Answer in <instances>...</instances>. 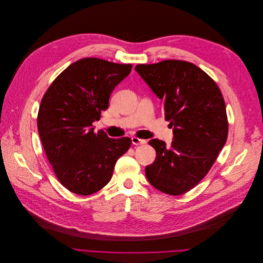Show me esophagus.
Here are the masks:
<instances>
[{
	"label": "esophagus",
	"instance_id": "esophagus-1",
	"mask_svg": "<svg viewBox=\"0 0 263 263\" xmlns=\"http://www.w3.org/2000/svg\"><path fill=\"white\" fill-rule=\"evenodd\" d=\"M146 141L144 139H139V138H136V137H133L132 138V143L135 145H139V144H144Z\"/></svg>",
	"mask_w": 263,
	"mask_h": 263
}]
</instances>
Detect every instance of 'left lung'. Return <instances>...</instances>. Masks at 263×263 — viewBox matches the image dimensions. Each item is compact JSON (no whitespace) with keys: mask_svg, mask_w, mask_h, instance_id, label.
Returning <instances> with one entry per match:
<instances>
[{"mask_svg":"<svg viewBox=\"0 0 263 263\" xmlns=\"http://www.w3.org/2000/svg\"><path fill=\"white\" fill-rule=\"evenodd\" d=\"M135 70L160 99L173 139H152L156 159L145 176L156 190L182 195L201 181L226 143V105L217 84L190 62L167 60L140 64Z\"/></svg>","mask_w":263,"mask_h":263,"instance_id":"obj_1","label":"left lung"}]
</instances>
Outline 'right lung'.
<instances>
[{
    "mask_svg": "<svg viewBox=\"0 0 263 263\" xmlns=\"http://www.w3.org/2000/svg\"><path fill=\"white\" fill-rule=\"evenodd\" d=\"M130 70V64L81 59L59 74L42 99L37 128L43 146L61 184L74 194L102 190L132 144L128 137L109 138L93 127Z\"/></svg>",
    "mask_w": 263,
    "mask_h": 263,
    "instance_id": "1",
    "label": "right lung"
}]
</instances>
